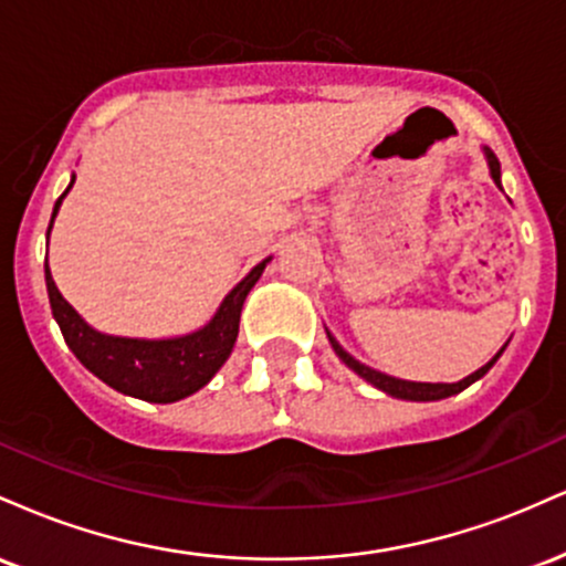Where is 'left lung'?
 <instances>
[{
    "instance_id": "left-lung-1",
    "label": "left lung",
    "mask_w": 566,
    "mask_h": 566,
    "mask_svg": "<svg viewBox=\"0 0 566 566\" xmlns=\"http://www.w3.org/2000/svg\"><path fill=\"white\" fill-rule=\"evenodd\" d=\"M482 151H484L486 167H490L492 180H495V186H497V188H503V186H500V161H497V157H495V154H492L490 148H486V146L482 148ZM327 337H329V346H333V350L337 354V359H340L343 365H346L348 369H354V373L359 375V378H365L367 382H373L375 388H380L382 394L394 396V399H405V401H439V399H447V396H454V394L465 391V388H469L471 382H476L479 378H484V375L490 373L492 365H495V361L500 359V354H503L505 346H509V343H505V346L500 348L497 354L492 356V359L486 361L484 367H479L476 373H471V375H469V378H463V380H458V382H418V380H401V378H394V375L378 373V369H373V367L361 365L359 359H354V356H350L348 350L343 348L340 343L335 340V337H333V333H329V329H327Z\"/></svg>"
}]
</instances>
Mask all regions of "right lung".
I'll return each mask as SVG.
<instances>
[{"mask_svg": "<svg viewBox=\"0 0 566 566\" xmlns=\"http://www.w3.org/2000/svg\"><path fill=\"white\" fill-rule=\"evenodd\" d=\"M74 180L76 175H71L69 188L55 201L53 218H50L48 226V239L50 231H53L57 210H61ZM269 261L271 258L258 263L223 297V303L218 305V311L205 327L178 337H154V340L151 337L106 335L101 329L90 327L76 314L74 305L61 295V290L55 287V279L50 274L48 263H44V282H48L50 308H53L63 340L95 378L112 386L114 391L135 396V399L170 405V401H180L186 396L197 394L199 388H205L207 382L216 378L218 369L226 365L239 335V316H242L244 297L255 287Z\"/></svg>", "mask_w": 566, "mask_h": 566, "instance_id": "add662e5", "label": "right lung"}]
</instances>
